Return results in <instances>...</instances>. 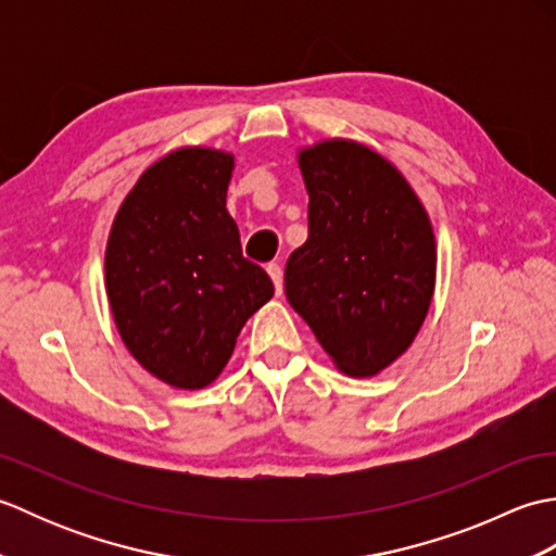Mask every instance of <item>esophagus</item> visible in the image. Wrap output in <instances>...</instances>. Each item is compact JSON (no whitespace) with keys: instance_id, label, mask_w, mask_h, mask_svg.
<instances>
[{"instance_id":"esophagus-1","label":"esophagus","mask_w":556,"mask_h":556,"mask_svg":"<svg viewBox=\"0 0 556 556\" xmlns=\"http://www.w3.org/2000/svg\"><path fill=\"white\" fill-rule=\"evenodd\" d=\"M267 275L271 277V285H275L277 296H281V291H285V271H281V267L277 263H271V265H267Z\"/></svg>"}]
</instances>
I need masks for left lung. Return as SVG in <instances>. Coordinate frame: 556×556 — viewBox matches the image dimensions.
<instances>
[{"instance_id": "obj_1", "label": "left lung", "mask_w": 556, "mask_h": 556, "mask_svg": "<svg viewBox=\"0 0 556 556\" xmlns=\"http://www.w3.org/2000/svg\"><path fill=\"white\" fill-rule=\"evenodd\" d=\"M296 160L308 241L287 263V299L341 372L372 377L404 356L428 317L430 215L406 176L358 140H317Z\"/></svg>"}]
</instances>
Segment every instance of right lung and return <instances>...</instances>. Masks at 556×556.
Wrapping results in <instances>:
<instances>
[{
  "mask_svg": "<svg viewBox=\"0 0 556 556\" xmlns=\"http://www.w3.org/2000/svg\"><path fill=\"white\" fill-rule=\"evenodd\" d=\"M231 152L186 146L126 193L104 251V289L128 353L176 389L222 375L248 317L275 296L241 253L227 210Z\"/></svg>",
  "mask_w": 556,
  "mask_h": 556,
  "instance_id": "1",
  "label": "right lung"
}]
</instances>
